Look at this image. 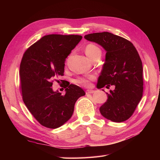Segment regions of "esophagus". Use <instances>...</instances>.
<instances>
[{
    "instance_id": "34e87169",
    "label": "esophagus",
    "mask_w": 160,
    "mask_h": 160,
    "mask_svg": "<svg viewBox=\"0 0 160 160\" xmlns=\"http://www.w3.org/2000/svg\"><path fill=\"white\" fill-rule=\"evenodd\" d=\"M95 93V91L94 90H90V89H89V90H87L86 91V93L87 94H91V93Z\"/></svg>"
}]
</instances>
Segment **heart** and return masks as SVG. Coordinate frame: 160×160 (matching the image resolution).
I'll return each mask as SVG.
<instances>
[{"label": "heart", "instance_id": "heart-1", "mask_svg": "<svg viewBox=\"0 0 160 160\" xmlns=\"http://www.w3.org/2000/svg\"><path fill=\"white\" fill-rule=\"evenodd\" d=\"M85 52L86 55L88 56L91 60H92L93 58L98 55H101V51L99 48L94 45V44H88L85 48ZM94 76L93 75H89L87 77H79L77 79L75 80V83L81 84V85H89V81L93 80L94 79Z\"/></svg>", "mask_w": 160, "mask_h": 160}]
</instances>
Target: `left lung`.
Returning a JSON list of instances; mask_svg holds the SVG:
<instances>
[{
	"label": "left lung",
	"mask_w": 160,
	"mask_h": 160,
	"mask_svg": "<svg viewBox=\"0 0 160 160\" xmlns=\"http://www.w3.org/2000/svg\"><path fill=\"white\" fill-rule=\"evenodd\" d=\"M106 51L105 61L97 88L114 85L108 100L99 108L104 118L122 122L133 115L143 95L142 62L135 47L129 41L108 32L85 35Z\"/></svg>",
	"instance_id": "8db88e82"
}]
</instances>
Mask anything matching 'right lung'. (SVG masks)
<instances>
[{
    "label": "right lung",
    "mask_w": 160,
    "mask_h": 160,
    "mask_svg": "<svg viewBox=\"0 0 160 160\" xmlns=\"http://www.w3.org/2000/svg\"><path fill=\"white\" fill-rule=\"evenodd\" d=\"M81 35H48L25 52L19 70L22 100L42 126L56 129L73 113L76 101L85 95L79 87L58 80L64 75L65 61L81 40ZM62 81L66 94L52 90V82Z\"/></svg>",
    "instance_id": "add662e5"
}]
</instances>
